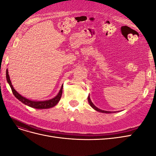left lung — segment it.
<instances>
[{
	"mask_svg": "<svg viewBox=\"0 0 156 156\" xmlns=\"http://www.w3.org/2000/svg\"><path fill=\"white\" fill-rule=\"evenodd\" d=\"M88 102H89L90 105V106L94 108V109H95L96 111H98V112H103V113H111V112H111V111H103V110L100 109V108H98V107H96L95 105H94L93 104V103H92V101L90 100V96H88Z\"/></svg>",
	"mask_w": 156,
	"mask_h": 156,
	"instance_id": "1",
	"label": "left lung"
}]
</instances>
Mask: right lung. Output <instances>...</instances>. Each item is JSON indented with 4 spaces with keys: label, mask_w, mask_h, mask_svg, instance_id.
Listing matches in <instances>:
<instances>
[{
    "label": "right lung",
    "mask_w": 156,
    "mask_h": 156,
    "mask_svg": "<svg viewBox=\"0 0 156 156\" xmlns=\"http://www.w3.org/2000/svg\"><path fill=\"white\" fill-rule=\"evenodd\" d=\"M6 79L8 83V84H10V86L11 87V89L12 90V92L13 94V95L15 96V97L18 99L20 101H21L22 103H24L26 105L29 106L30 107L32 108H39V109H45V108H51L54 106H55L57 103H58V101H60L61 96H62V88H63V85L61 87L60 91L58 92V94L56 95L55 98H53V99H51V100H45V101H33V100H29V99H27L26 98L22 96L21 95H20L19 94L14 88L13 87L10 79V76L8 75V69H6Z\"/></svg>",
    "instance_id": "1"
}]
</instances>
